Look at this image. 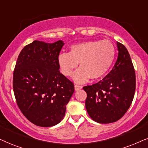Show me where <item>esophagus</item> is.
I'll return each instance as SVG.
<instances>
[{
	"instance_id": "obj_1",
	"label": "esophagus",
	"mask_w": 148,
	"mask_h": 148,
	"mask_svg": "<svg viewBox=\"0 0 148 148\" xmlns=\"http://www.w3.org/2000/svg\"><path fill=\"white\" fill-rule=\"evenodd\" d=\"M75 90L76 91L79 90H80V89L82 88V86H79V85H75Z\"/></svg>"
}]
</instances>
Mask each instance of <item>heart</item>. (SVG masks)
Segmentation results:
<instances>
[{"label":"heart","mask_w":148,"mask_h":148,"mask_svg":"<svg viewBox=\"0 0 148 148\" xmlns=\"http://www.w3.org/2000/svg\"><path fill=\"white\" fill-rule=\"evenodd\" d=\"M115 57V48L108 40H90L70 47L69 53H61L58 63L64 75L70 77L79 62L80 67L74 73L73 79L83 84L89 79H98L108 72Z\"/></svg>","instance_id":"heart-1"}]
</instances>
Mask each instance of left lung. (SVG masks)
Masks as SVG:
<instances>
[{
    "label": "left lung",
    "instance_id": "left-lung-1",
    "mask_svg": "<svg viewBox=\"0 0 148 148\" xmlns=\"http://www.w3.org/2000/svg\"><path fill=\"white\" fill-rule=\"evenodd\" d=\"M116 47L117 60L110 72L98 83L83 88L87 93V112L99 123L121 119L130 108L135 92V72L130 54L122 44L116 42Z\"/></svg>",
    "mask_w": 148,
    "mask_h": 148
}]
</instances>
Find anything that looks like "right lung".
Here are the masks:
<instances>
[{"instance_id": "right-lung-1", "label": "right lung", "mask_w": 148, "mask_h": 148, "mask_svg": "<svg viewBox=\"0 0 148 148\" xmlns=\"http://www.w3.org/2000/svg\"><path fill=\"white\" fill-rule=\"evenodd\" d=\"M62 40H35L23 49L14 71L13 88L20 110L29 121L41 127L59 123L74 86L60 72L58 57Z\"/></svg>"}]
</instances>
